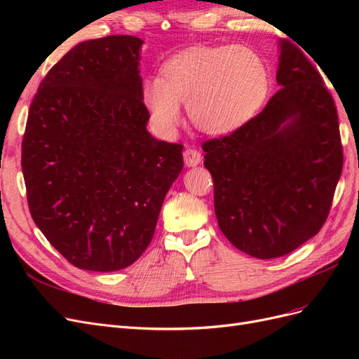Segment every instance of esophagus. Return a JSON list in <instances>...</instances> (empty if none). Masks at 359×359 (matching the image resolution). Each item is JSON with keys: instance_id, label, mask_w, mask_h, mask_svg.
Masks as SVG:
<instances>
[{"instance_id": "1", "label": "esophagus", "mask_w": 359, "mask_h": 359, "mask_svg": "<svg viewBox=\"0 0 359 359\" xmlns=\"http://www.w3.org/2000/svg\"><path fill=\"white\" fill-rule=\"evenodd\" d=\"M202 160V156L196 148H186L184 149V161L187 166H198Z\"/></svg>"}]
</instances>
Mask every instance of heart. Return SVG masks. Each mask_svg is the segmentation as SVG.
<instances>
[{
  "label": "heart",
  "mask_w": 359,
  "mask_h": 359,
  "mask_svg": "<svg viewBox=\"0 0 359 359\" xmlns=\"http://www.w3.org/2000/svg\"><path fill=\"white\" fill-rule=\"evenodd\" d=\"M268 72L257 52L244 46H196L170 58L161 79H148L144 97L154 123L170 132L180 123V103L191 123L210 135L241 127L262 106Z\"/></svg>",
  "instance_id": "heart-1"
}]
</instances>
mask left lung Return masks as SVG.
Returning a JSON list of instances; mask_svg holds the SVG:
<instances>
[{
	"instance_id": "8db88e82",
	"label": "left lung",
	"mask_w": 359,
	"mask_h": 359,
	"mask_svg": "<svg viewBox=\"0 0 359 359\" xmlns=\"http://www.w3.org/2000/svg\"><path fill=\"white\" fill-rule=\"evenodd\" d=\"M280 48L281 88L264 111L202 144L220 231L257 259L285 256L322 229L343 169L331 93L298 46Z\"/></svg>"
}]
</instances>
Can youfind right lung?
<instances>
[{"label": "right lung", "instance_id": "obj_1", "mask_svg": "<svg viewBox=\"0 0 359 359\" xmlns=\"http://www.w3.org/2000/svg\"><path fill=\"white\" fill-rule=\"evenodd\" d=\"M142 40L82 41L31 102L22 172L32 220L81 269L111 273L140 257L182 170V145L148 133Z\"/></svg>", "mask_w": 359, "mask_h": 359}]
</instances>
